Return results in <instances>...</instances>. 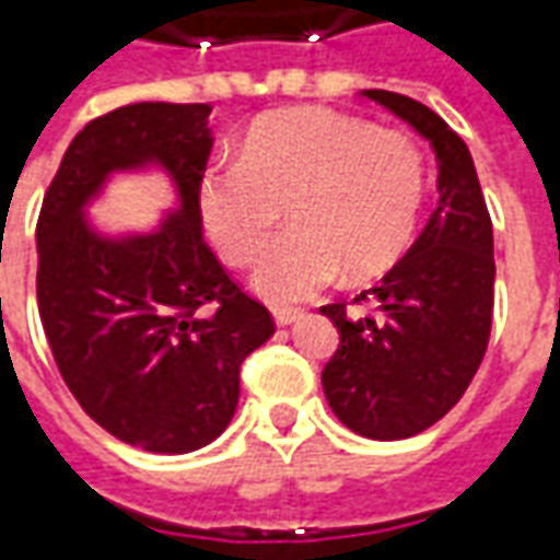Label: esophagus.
<instances>
[{
    "label": "esophagus",
    "instance_id": "esophagus-1",
    "mask_svg": "<svg viewBox=\"0 0 560 560\" xmlns=\"http://www.w3.org/2000/svg\"><path fill=\"white\" fill-rule=\"evenodd\" d=\"M272 317H276V324L279 327H288V324H296L303 312L300 308H288V305H279V308H272Z\"/></svg>",
    "mask_w": 560,
    "mask_h": 560
}]
</instances>
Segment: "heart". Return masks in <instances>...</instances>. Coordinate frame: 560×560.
<instances>
[{"label":"heart","instance_id":"b5f03b06","mask_svg":"<svg viewBox=\"0 0 560 560\" xmlns=\"http://www.w3.org/2000/svg\"><path fill=\"white\" fill-rule=\"evenodd\" d=\"M425 161L405 131L375 128L327 107H291L255 119L236 164L197 176V215L228 267H252L288 207L293 231L255 272L269 303H303L341 269L351 281L384 276L417 231Z\"/></svg>","mask_w":560,"mask_h":560}]
</instances>
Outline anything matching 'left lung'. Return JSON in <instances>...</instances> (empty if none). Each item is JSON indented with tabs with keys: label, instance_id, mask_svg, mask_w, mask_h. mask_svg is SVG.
Wrapping results in <instances>:
<instances>
[{
	"label": "left lung",
	"instance_id": "8db88e82",
	"mask_svg": "<svg viewBox=\"0 0 560 560\" xmlns=\"http://www.w3.org/2000/svg\"><path fill=\"white\" fill-rule=\"evenodd\" d=\"M363 95L432 143L441 197L411 252L353 300L372 303V315H351L348 303L320 305L339 327L320 381L348 429L399 441L441 420L480 369L492 332V219L468 147L441 116L399 92Z\"/></svg>",
	"mask_w": 560,
	"mask_h": 560
}]
</instances>
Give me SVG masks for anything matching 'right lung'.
Wrapping results in <instances>:
<instances>
[{
  "label": "right lung",
  "mask_w": 560,
  "mask_h": 560,
  "mask_svg": "<svg viewBox=\"0 0 560 560\" xmlns=\"http://www.w3.org/2000/svg\"><path fill=\"white\" fill-rule=\"evenodd\" d=\"M209 104L140 102L92 119L71 140L38 215V315L56 369L102 429L149 453H188L224 432L240 365L276 320L221 267L197 215ZM155 158L184 212L159 234L110 244L79 207L110 170Z\"/></svg>",
  "instance_id": "1"
}]
</instances>
